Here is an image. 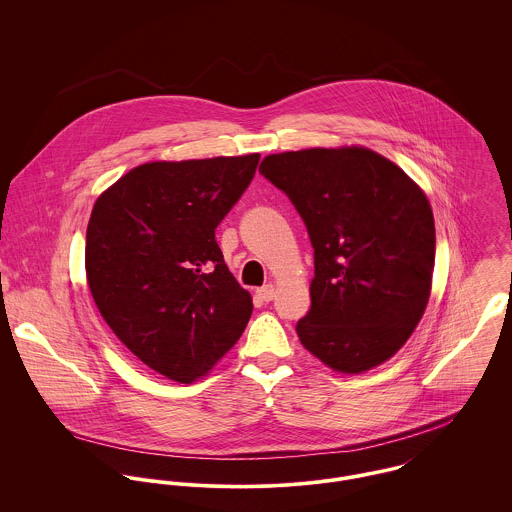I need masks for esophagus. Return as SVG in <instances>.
I'll return each instance as SVG.
<instances>
[{"label":"esophagus","instance_id":"34e87169","mask_svg":"<svg viewBox=\"0 0 512 512\" xmlns=\"http://www.w3.org/2000/svg\"><path fill=\"white\" fill-rule=\"evenodd\" d=\"M258 297L262 299V301H272L274 297H276V290H274V286L272 284H268V286H262V288H258Z\"/></svg>","mask_w":512,"mask_h":512}]
</instances>
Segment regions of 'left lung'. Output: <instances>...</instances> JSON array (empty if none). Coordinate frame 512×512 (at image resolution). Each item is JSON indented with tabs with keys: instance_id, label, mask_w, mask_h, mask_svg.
<instances>
[{
	"instance_id": "obj_1",
	"label": "left lung",
	"mask_w": 512,
	"mask_h": 512,
	"mask_svg": "<svg viewBox=\"0 0 512 512\" xmlns=\"http://www.w3.org/2000/svg\"><path fill=\"white\" fill-rule=\"evenodd\" d=\"M260 173L288 195L313 246L311 307L295 327L301 345L349 374L388 361L432 290L436 226L422 189L366 147L276 153Z\"/></svg>"
}]
</instances>
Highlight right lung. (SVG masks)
I'll use <instances>...</instances> for the list:
<instances>
[{"label":"right lung","instance_id":"obj_1","mask_svg":"<svg viewBox=\"0 0 512 512\" xmlns=\"http://www.w3.org/2000/svg\"><path fill=\"white\" fill-rule=\"evenodd\" d=\"M260 153L144 163L106 193L86 228V278L116 337L155 372L193 382L240 339L252 297L215 230Z\"/></svg>","mask_w":512,"mask_h":512}]
</instances>
